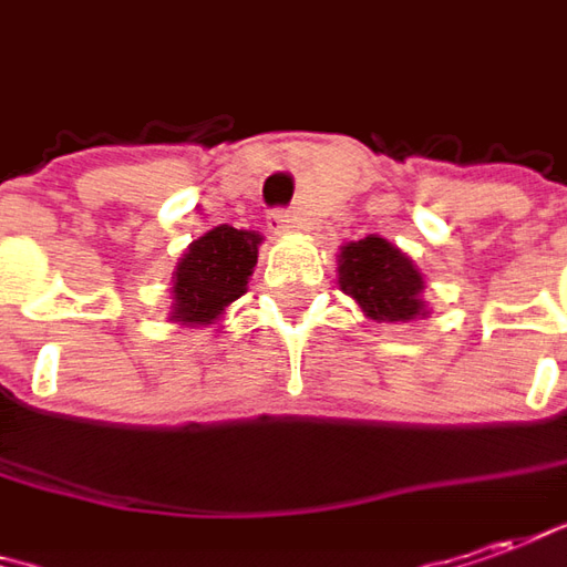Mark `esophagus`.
Here are the masks:
<instances>
[{
	"label": "esophagus",
	"instance_id": "1",
	"mask_svg": "<svg viewBox=\"0 0 567 567\" xmlns=\"http://www.w3.org/2000/svg\"><path fill=\"white\" fill-rule=\"evenodd\" d=\"M267 229L276 235L291 233V229H295V217H291L288 210H272L267 217Z\"/></svg>",
	"mask_w": 567,
	"mask_h": 567
}]
</instances>
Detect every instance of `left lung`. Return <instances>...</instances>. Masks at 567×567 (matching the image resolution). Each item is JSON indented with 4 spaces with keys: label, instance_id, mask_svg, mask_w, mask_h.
I'll return each instance as SVG.
<instances>
[{
    "label": "left lung",
    "instance_id": "1",
    "mask_svg": "<svg viewBox=\"0 0 567 567\" xmlns=\"http://www.w3.org/2000/svg\"><path fill=\"white\" fill-rule=\"evenodd\" d=\"M338 285L365 319L375 322H413L429 316L425 276L413 257L381 235L348 241L338 251Z\"/></svg>",
    "mask_w": 567,
    "mask_h": 567
}]
</instances>
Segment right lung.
<instances>
[{"label": "right lung", "mask_w": 567, "mask_h": 567, "mask_svg": "<svg viewBox=\"0 0 567 567\" xmlns=\"http://www.w3.org/2000/svg\"><path fill=\"white\" fill-rule=\"evenodd\" d=\"M264 235L235 226H214L188 245L171 279V322L186 329L217 326L223 313L248 291Z\"/></svg>", "instance_id": "right-lung-1"}]
</instances>
